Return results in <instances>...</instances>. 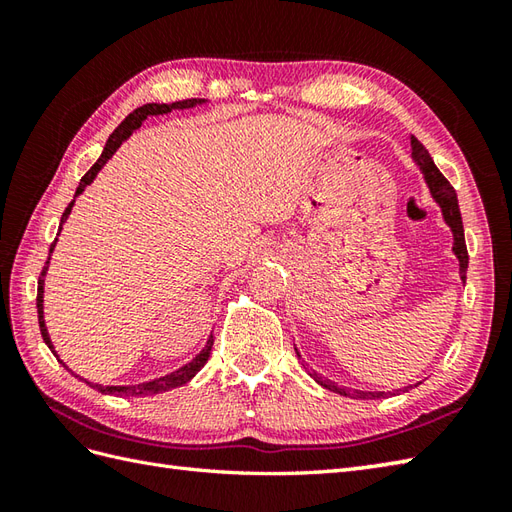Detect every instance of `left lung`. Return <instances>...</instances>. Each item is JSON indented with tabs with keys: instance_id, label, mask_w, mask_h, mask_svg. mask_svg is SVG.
I'll return each mask as SVG.
<instances>
[{
	"instance_id": "obj_1",
	"label": "left lung",
	"mask_w": 512,
	"mask_h": 512,
	"mask_svg": "<svg viewBox=\"0 0 512 512\" xmlns=\"http://www.w3.org/2000/svg\"><path fill=\"white\" fill-rule=\"evenodd\" d=\"M411 149H413V160L418 162V167L424 173V180H427L431 195L436 198V202L442 206L444 220L451 226L455 244H453V253L460 259V275L462 281H466V268H469V250H466L464 242V226H462V215H460V206H458V195H455V189L451 187V182L442 176L440 169L436 167V162L431 160L427 147H424L416 136H411ZM299 356V354H297ZM319 385L325 389L336 391L341 396H352V398H385V391H352V389H341L339 385H334L332 380L319 376L317 372L310 374Z\"/></svg>"
}]
</instances>
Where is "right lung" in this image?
<instances>
[{
  "mask_svg": "<svg viewBox=\"0 0 512 512\" xmlns=\"http://www.w3.org/2000/svg\"><path fill=\"white\" fill-rule=\"evenodd\" d=\"M198 103H204V101H202V99H184V101H176V103H169V105H167V103H147V105H143V107H138V110H134L132 114H129V116L125 118V121H123L121 125H118V127L114 129L112 136L107 138V143H105V149H103L101 158L96 160L94 165H92V169L81 178L79 187H76L74 198H76V195H79V193H83V189L88 187V184L96 178V173H99V171L103 169L105 162L114 156V151H116L118 147H121L123 140L132 136L134 129H138L140 123H143L147 116L167 114V112H171V110H184V107H193V105H198ZM72 204H74V200L68 204V209L63 211V215H61V226H63L65 220H68V215H70V211H72ZM61 226H59V231H61ZM54 244H57V239H54V242L50 244V253H52ZM48 264H50V255H48V259H46V266H43V270H41L39 286H37V314H39V330H41L43 341H46V345L54 352V347H52V343H50V336H48V330H46V323H43V275H46ZM211 350H213V336H211L209 341H206L204 350H202L198 356H195L191 363H187L184 367L176 369V372H173V374H167V376L156 378V380H149V383H143V385H118V387H103V385H92V383H88V385L94 387L96 391H101V394H112V396H149V394H162V391H169V389H173V387H180V385H184V383H189V380L200 372L202 365H204L206 361H209ZM57 361H59V356H57Z\"/></svg>",
  "mask_w": 512,
  "mask_h": 512,
  "instance_id": "obj_1",
  "label": "right lung"
}]
</instances>
